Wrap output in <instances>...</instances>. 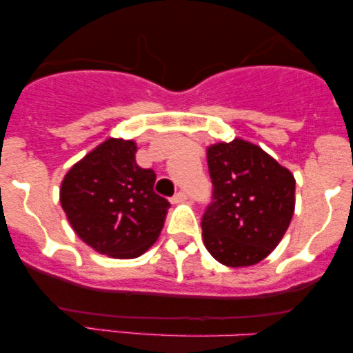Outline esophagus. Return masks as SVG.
I'll use <instances>...</instances> for the list:
<instances>
[{"label": "esophagus", "instance_id": "obj_1", "mask_svg": "<svg viewBox=\"0 0 353 353\" xmlns=\"http://www.w3.org/2000/svg\"><path fill=\"white\" fill-rule=\"evenodd\" d=\"M185 199H188V192H184V190H179L177 194H174L171 202H172V204H179V202H184Z\"/></svg>", "mask_w": 353, "mask_h": 353}]
</instances>
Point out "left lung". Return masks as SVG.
<instances>
[{"label": "left lung", "mask_w": 353, "mask_h": 353, "mask_svg": "<svg viewBox=\"0 0 353 353\" xmlns=\"http://www.w3.org/2000/svg\"><path fill=\"white\" fill-rule=\"evenodd\" d=\"M212 201L202 216L205 249L228 267L265 259L289 229L295 179L259 145L242 139L208 149Z\"/></svg>", "instance_id": "8db88e82"}]
</instances>
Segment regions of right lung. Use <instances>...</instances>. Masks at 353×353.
Masks as SVG:
<instances>
[{
  "label": "right lung",
  "instance_id": "1",
  "mask_svg": "<svg viewBox=\"0 0 353 353\" xmlns=\"http://www.w3.org/2000/svg\"><path fill=\"white\" fill-rule=\"evenodd\" d=\"M134 141L108 139L64 176L59 199L74 232L114 259H134L163 230L168 199L154 192L156 172L136 163Z\"/></svg>",
  "mask_w": 353,
  "mask_h": 353
}]
</instances>
